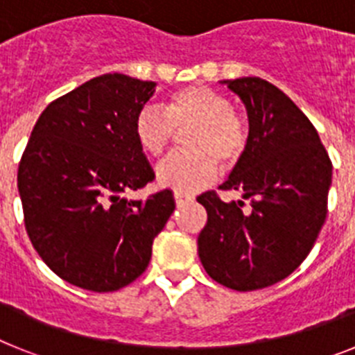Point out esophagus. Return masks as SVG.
I'll return each instance as SVG.
<instances>
[{
	"label": "esophagus",
	"mask_w": 355,
	"mask_h": 355,
	"mask_svg": "<svg viewBox=\"0 0 355 355\" xmlns=\"http://www.w3.org/2000/svg\"><path fill=\"white\" fill-rule=\"evenodd\" d=\"M174 200H175V205H178V206H183L184 202H192V197L184 196V193H181V192H175L174 193Z\"/></svg>",
	"instance_id": "34e87169"
}]
</instances>
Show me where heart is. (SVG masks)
<instances>
[{"label": "heart", "instance_id": "obj_1", "mask_svg": "<svg viewBox=\"0 0 355 355\" xmlns=\"http://www.w3.org/2000/svg\"><path fill=\"white\" fill-rule=\"evenodd\" d=\"M184 135L187 153H174L158 163L156 181L178 192H196L211 183L216 163L229 165L247 149L245 119L233 110L225 94L196 85L180 90L165 105H147L135 117V139L150 156H159L171 146L175 131Z\"/></svg>", "mask_w": 355, "mask_h": 355}]
</instances>
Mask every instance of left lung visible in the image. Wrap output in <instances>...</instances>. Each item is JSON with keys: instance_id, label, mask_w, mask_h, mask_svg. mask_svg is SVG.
<instances>
[{"instance_id": "8db88e82", "label": "left lung", "mask_w": 355, "mask_h": 355, "mask_svg": "<svg viewBox=\"0 0 355 355\" xmlns=\"http://www.w3.org/2000/svg\"><path fill=\"white\" fill-rule=\"evenodd\" d=\"M222 83L245 105L249 142L220 190L252 199L224 202L206 192L208 222L197 238L199 258L216 283L252 291L283 281L311 252L327 216L332 163L311 121L261 78Z\"/></svg>"}]
</instances>
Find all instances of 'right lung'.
Returning <instances> with one entry per match:
<instances>
[{
  "label": "right lung",
  "mask_w": 355,
  "mask_h": 355,
  "mask_svg": "<svg viewBox=\"0 0 355 355\" xmlns=\"http://www.w3.org/2000/svg\"><path fill=\"white\" fill-rule=\"evenodd\" d=\"M155 81L103 74L40 114L19 163L24 225L42 261L67 283L115 291L150 261L175 208L171 190L126 199L155 180L135 139V117Z\"/></svg>",
  "instance_id": "obj_1"
}]
</instances>
